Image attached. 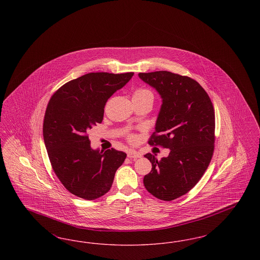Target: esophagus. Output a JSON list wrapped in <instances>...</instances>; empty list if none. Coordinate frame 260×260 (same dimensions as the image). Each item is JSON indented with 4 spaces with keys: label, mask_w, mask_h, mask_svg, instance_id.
Segmentation results:
<instances>
[{
    "label": "esophagus",
    "mask_w": 260,
    "mask_h": 260,
    "mask_svg": "<svg viewBox=\"0 0 260 260\" xmlns=\"http://www.w3.org/2000/svg\"><path fill=\"white\" fill-rule=\"evenodd\" d=\"M141 156H142L141 153H140V152H137L136 150L131 149V150L127 151V157H128L129 159H137V158H140Z\"/></svg>",
    "instance_id": "1"
}]
</instances>
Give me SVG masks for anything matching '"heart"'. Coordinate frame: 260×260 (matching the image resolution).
Returning a JSON list of instances; mask_svg holds the SVG:
<instances>
[{"label": "heart", "mask_w": 260, "mask_h": 260, "mask_svg": "<svg viewBox=\"0 0 260 260\" xmlns=\"http://www.w3.org/2000/svg\"><path fill=\"white\" fill-rule=\"evenodd\" d=\"M136 98H151V99H153V93L149 89L143 88V87H138L134 91V94H133V99H136Z\"/></svg>", "instance_id": "1"}]
</instances>
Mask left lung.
I'll list each match as a JSON object with an SVG mask.
<instances>
[{
  "label": "left lung",
  "mask_w": 260,
  "mask_h": 260,
  "mask_svg": "<svg viewBox=\"0 0 260 260\" xmlns=\"http://www.w3.org/2000/svg\"><path fill=\"white\" fill-rule=\"evenodd\" d=\"M161 95L150 145L171 150L160 161L147 153L152 171L143 178L149 193L162 201L183 196L208 169L214 150L215 118L206 90L195 80L169 71L139 73Z\"/></svg>",
  "instance_id": "obj_1"
}]
</instances>
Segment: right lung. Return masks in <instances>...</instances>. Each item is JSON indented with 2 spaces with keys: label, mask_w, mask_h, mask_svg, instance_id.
Listing matches in <instances>:
<instances>
[{
  "label": "right lung",
  "mask_w": 260,
  "mask_h": 260,
  "mask_svg": "<svg viewBox=\"0 0 260 260\" xmlns=\"http://www.w3.org/2000/svg\"><path fill=\"white\" fill-rule=\"evenodd\" d=\"M133 72L88 73L58 88L50 98L43 136L52 170L75 196L95 200L111 188L126 154L114 148L90 147L87 132L103 120L104 106Z\"/></svg>",
  "instance_id": "obj_1"
}]
</instances>
